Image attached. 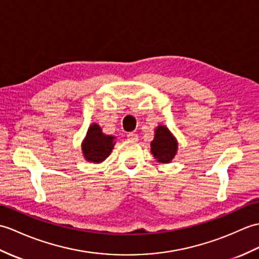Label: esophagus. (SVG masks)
<instances>
[{"instance_id":"1","label":"esophagus","mask_w":259,"mask_h":259,"mask_svg":"<svg viewBox=\"0 0 259 259\" xmlns=\"http://www.w3.org/2000/svg\"><path fill=\"white\" fill-rule=\"evenodd\" d=\"M127 140H128V141L135 142V141L139 140V136H137V134L134 133V132H131V133L127 134Z\"/></svg>"}]
</instances>
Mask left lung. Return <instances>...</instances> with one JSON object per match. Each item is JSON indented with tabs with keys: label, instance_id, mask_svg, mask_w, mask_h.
Here are the masks:
<instances>
[{
	"label": "left lung",
	"instance_id": "left-lung-1",
	"mask_svg": "<svg viewBox=\"0 0 259 259\" xmlns=\"http://www.w3.org/2000/svg\"><path fill=\"white\" fill-rule=\"evenodd\" d=\"M151 142V153L158 163L169 164L177 154L178 142L167 126L158 125Z\"/></svg>",
	"mask_w": 259,
	"mask_h": 259
}]
</instances>
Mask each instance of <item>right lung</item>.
Segmentation results:
<instances>
[{
	"instance_id": "obj_1",
	"label": "right lung",
	"mask_w": 259,
	"mask_h": 259,
	"mask_svg": "<svg viewBox=\"0 0 259 259\" xmlns=\"http://www.w3.org/2000/svg\"><path fill=\"white\" fill-rule=\"evenodd\" d=\"M116 137L103 133L101 126L96 123L90 125L82 142V153L85 160L100 164L110 156Z\"/></svg>"
}]
</instances>
